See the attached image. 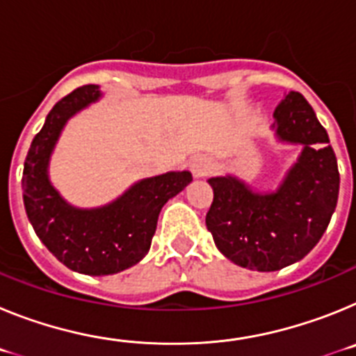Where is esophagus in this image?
<instances>
[{
  "label": "esophagus",
  "mask_w": 356,
  "mask_h": 356,
  "mask_svg": "<svg viewBox=\"0 0 356 356\" xmlns=\"http://www.w3.org/2000/svg\"><path fill=\"white\" fill-rule=\"evenodd\" d=\"M191 168H193L194 176L200 178V176H205L210 171V163L205 159H194L193 163H191Z\"/></svg>",
  "instance_id": "obj_1"
}]
</instances>
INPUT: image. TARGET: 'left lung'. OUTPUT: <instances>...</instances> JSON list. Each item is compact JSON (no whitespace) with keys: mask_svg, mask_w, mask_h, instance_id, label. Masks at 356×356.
Masks as SVG:
<instances>
[{"mask_svg":"<svg viewBox=\"0 0 356 356\" xmlns=\"http://www.w3.org/2000/svg\"><path fill=\"white\" fill-rule=\"evenodd\" d=\"M280 143L301 144L300 156L273 193H254L237 176H216L207 228L217 250L254 271H278L300 262L326 232L339 197L337 159L328 134L300 92L275 110Z\"/></svg>","mask_w":356,"mask_h":356,"instance_id":"8db88e82","label":"left lung"}]
</instances>
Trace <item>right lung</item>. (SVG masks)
I'll return each instance as SVG.
<instances>
[{
    "label": "right lung",
    "mask_w": 356,
    "mask_h": 356,
    "mask_svg": "<svg viewBox=\"0 0 356 356\" xmlns=\"http://www.w3.org/2000/svg\"><path fill=\"white\" fill-rule=\"evenodd\" d=\"M99 97L97 85L62 97L31 140L23 171L24 209L37 237L65 267L90 276L115 275L140 262L162 207L193 181L188 171H171L137 181L105 207L69 205L49 181V159L65 122Z\"/></svg>",
    "instance_id": "add662e5"
}]
</instances>
